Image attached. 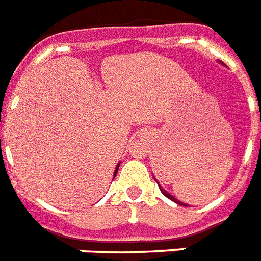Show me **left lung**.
<instances>
[{"label":"left lung","instance_id":"obj_1","mask_svg":"<svg viewBox=\"0 0 261 261\" xmlns=\"http://www.w3.org/2000/svg\"><path fill=\"white\" fill-rule=\"evenodd\" d=\"M159 187H160V186H159ZM160 190H161V192H163V194H164V195H165V196H167V198H168V199H171V200H173V202L178 203V204H182V203H180V202H178L177 199H176V198H173V196H172V195H171V194H168L167 191H165V190H163V188H161V187H160ZM182 206H187V204H182Z\"/></svg>","mask_w":261,"mask_h":261}]
</instances>
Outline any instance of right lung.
I'll use <instances>...</instances> for the list:
<instances>
[{"instance_id":"add662e5","label":"right lung","mask_w":261,"mask_h":261,"mask_svg":"<svg viewBox=\"0 0 261 261\" xmlns=\"http://www.w3.org/2000/svg\"><path fill=\"white\" fill-rule=\"evenodd\" d=\"M118 169H119V164H118V167H116V169H115V176H116V173H118Z\"/></svg>"}]
</instances>
